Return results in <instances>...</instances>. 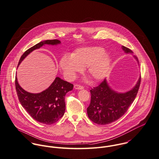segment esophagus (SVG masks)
<instances>
[{
    "instance_id": "34e87169",
    "label": "esophagus",
    "mask_w": 159,
    "mask_h": 159,
    "mask_svg": "<svg viewBox=\"0 0 159 159\" xmlns=\"http://www.w3.org/2000/svg\"><path fill=\"white\" fill-rule=\"evenodd\" d=\"M74 88L75 89H77V90H82L84 89V87L82 86V85H78V84H76L74 85Z\"/></svg>"
}]
</instances>
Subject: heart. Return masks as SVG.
Listing matches in <instances>:
<instances>
[{
  "mask_svg": "<svg viewBox=\"0 0 159 159\" xmlns=\"http://www.w3.org/2000/svg\"><path fill=\"white\" fill-rule=\"evenodd\" d=\"M111 56L101 47H85L76 49L70 57L61 58L59 66L64 75L69 80L74 79L77 74L86 67L88 75L95 81L103 79L111 66Z\"/></svg>",
  "mask_w": 159,
  "mask_h": 159,
  "instance_id": "1",
  "label": "heart"
}]
</instances>
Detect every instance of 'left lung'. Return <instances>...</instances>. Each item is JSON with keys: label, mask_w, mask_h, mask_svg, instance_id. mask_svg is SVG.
I'll list each match as a JSON object with an SVG mask.
<instances>
[{"label": "left lung", "mask_w": 159, "mask_h": 159, "mask_svg": "<svg viewBox=\"0 0 159 159\" xmlns=\"http://www.w3.org/2000/svg\"><path fill=\"white\" fill-rule=\"evenodd\" d=\"M122 49L126 53H133L130 49L124 46H122ZM141 80L140 76L136 85L125 93H118L113 90L106 79L98 86L90 90L91 101L87 109L90 120L98 125H105L120 118L134 102L139 89Z\"/></svg>", "instance_id": "obj_1"}]
</instances>
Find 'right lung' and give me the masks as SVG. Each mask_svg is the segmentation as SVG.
<instances>
[{
  "instance_id": "1",
  "label": "right lung",
  "mask_w": 159,
  "mask_h": 159,
  "mask_svg": "<svg viewBox=\"0 0 159 159\" xmlns=\"http://www.w3.org/2000/svg\"><path fill=\"white\" fill-rule=\"evenodd\" d=\"M60 43L58 39L39 42L23 54L18 65L30 52L43 45H57ZM73 87V84L57 77L47 89L41 93H32L23 89L15 77L16 91L21 106L34 120L45 125L55 123L62 117L66 110L65 96L72 90Z\"/></svg>"
}]
</instances>
